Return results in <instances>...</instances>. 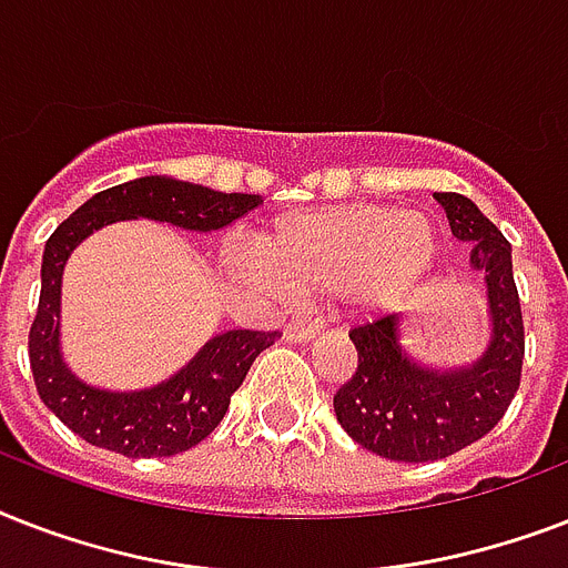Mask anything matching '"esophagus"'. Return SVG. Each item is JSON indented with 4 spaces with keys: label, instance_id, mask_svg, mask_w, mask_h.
<instances>
[{
    "label": "esophagus",
    "instance_id": "esophagus-1",
    "mask_svg": "<svg viewBox=\"0 0 568 568\" xmlns=\"http://www.w3.org/2000/svg\"><path fill=\"white\" fill-rule=\"evenodd\" d=\"M321 329L318 324H306V321H292L288 327H285V338L294 342V345H301V342H312V338H318Z\"/></svg>",
    "mask_w": 568,
    "mask_h": 568
}]
</instances>
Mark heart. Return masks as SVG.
I'll return each mask as SVG.
<instances>
[{"label":"heart","mask_w":568,"mask_h":568,"mask_svg":"<svg viewBox=\"0 0 568 568\" xmlns=\"http://www.w3.org/2000/svg\"><path fill=\"white\" fill-rule=\"evenodd\" d=\"M256 253L294 301L342 294L356 310H386L430 274L439 232L430 214L415 209L342 203L276 217L258 232Z\"/></svg>","instance_id":"b5f03b06"}]
</instances>
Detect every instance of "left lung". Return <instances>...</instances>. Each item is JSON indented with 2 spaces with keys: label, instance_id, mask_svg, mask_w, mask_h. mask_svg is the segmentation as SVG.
I'll list each match as a JSON object with an SVG mask.
<instances>
[{
  "label": "left lung",
  "instance_id": "1",
  "mask_svg": "<svg viewBox=\"0 0 568 568\" xmlns=\"http://www.w3.org/2000/svg\"><path fill=\"white\" fill-rule=\"evenodd\" d=\"M433 196L448 214L450 232L471 244V267L486 285L489 345L475 363L436 368L406 351L397 312L351 329L359 363L333 397L336 418L356 445L397 463L450 457L486 436L516 397L525 359L510 241L468 196Z\"/></svg>",
  "mask_w": 568,
  "mask_h": 568
}]
</instances>
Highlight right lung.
Wrapping results in <instances>:
<instances>
[{
	"mask_svg": "<svg viewBox=\"0 0 568 568\" xmlns=\"http://www.w3.org/2000/svg\"><path fill=\"white\" fill-rule=\"evenodd\" d=\"M256 205H262L258 194H223L173 176H141L93 194L49 235L40 265L38 315L29 333V359L40 400L75 436L135 459L173 457L194 448L221 424L232 392L280 333H217L173 377L150 388L114 392L91 386L67 368L61 354V276L70 253L109 223L146 217L180 230L214 232Z\"/></svg>",
	"mask_w": 568,
	"mask_h": 568,
	"instance_id": "add662e5",
	"label": "right lung"
}]
</instances>
